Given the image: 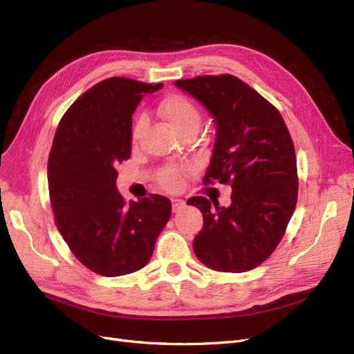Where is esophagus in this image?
Instances as JSON below:
<instances>
[{
    "instance_id": "esophagus-1",
    "label": "esophagus",
    "mask_w": 354,
    "mask_h": 354,
    "mask_svg": "<svg viewBox=\"0 0 354 354\" xmlns=\"http://www.w3.org/2000/svg\"><path fill=\"white\" fill-rule=\"evenodd\" d=\"M171 205H173V212H178L183 208V206L186 205V202L183 199L176 198V199H171Z\"/></svg>"
}]
</instances>
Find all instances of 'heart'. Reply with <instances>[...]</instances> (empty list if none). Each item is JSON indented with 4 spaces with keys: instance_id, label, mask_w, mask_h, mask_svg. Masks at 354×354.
Masks as SVG:
<instances>
[{
    "instance_id": "obj_1",
    "label": "heart",
    "mask_w": 354,
    "mask_h": 354,
    "mask_svg": "<svg viewBox=\"0 0 354 354\" xmlns=\"http://www.w3.org/2000/svg\"><path fill=\"white\" fill-rule=\"evenodd\" d=\"M158 111L168 121V124L173 127L177 133H181L189 129H199L201 126V111L190 98L185 95L171 93L167 95L165 98L158 105ZM145 118L140 117L135 127H133V139L138 140L142 136L145 129ZM180 173L176 168H168L162 173L161 183L167 189H177L180 186Z\"/></svg>"
}]
</instances>
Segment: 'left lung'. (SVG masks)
I'll return each instance as SVG.
<instances>
[{"label":"left lung","instance_id":"left-lung-1","mask_svg":"<svg viewBox=\"0 0 354 354\" xmlns=\"http://www.w3.org/2000/svg\"><path fill=\"white\" fill-rule=\"evenodd\" d=\"M174 84L199 101L215 123L203 181L230 183L233 189L230 206L203 196L187 201L203 215L194 254L215 271H250L278 246L296 209L293 140L278 109L234 76H199Z\"/></svg>","mask_w":354,"mask_h":354}]
</instances>
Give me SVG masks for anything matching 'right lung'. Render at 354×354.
<instances>
[{
    "label": "right lung",
    "mask_w": 354,
    "mask_h": 354,
    "mask_svg": "<svg viewBox=\"0 0 354 354\" xmlns=\"http://www.w3.org/2000/svg\"><path fill=\"white\" fill-rule=\"evenodd\" d=\"M162 86L105 79L67 109L55 131L48 160L55 224L76 258L104 277L142 270L171 216L167 198L127 205L115 186V168L131 152V115L143 95Z\"/></svg>",
    "instance_id": "obj_1"
}]
</instances>
